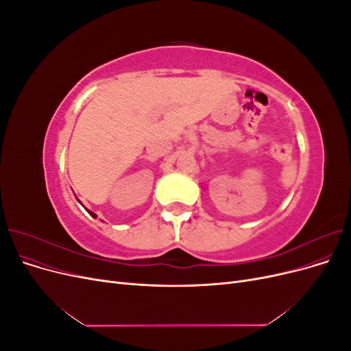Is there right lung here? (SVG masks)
Here are the masks:
<instances>
[{"label":"right lung","instance_id":"add662e5","mask_svg":"<svg viewBox=\"0 0 351 351\" xmlns=\"http://www.w3.org/2000/svg\"><path fill=\"white\" fill-rule=\"evenodd\" d=\"M88 210V209H86ZM89 212V214H90V217H93V218H97V214H93V212H90V210H88Z\"/></svg>","mask_w":351,"mask_h":351}]
</instances>
